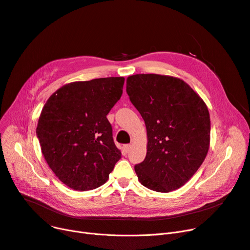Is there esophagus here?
I'll list each match as a JSON object with an SVG mask.
<instances>
[{
    "instance_id": "1",
    "label": "esophagus",
    "mask_w": 250,
    "mask_h": 250,
    "mask_svg": "<svg viewBox=\"0 0 250 250\" xmlns=\"http://www.w3.org/2000/svg\"><path fill=\"white\" fill-rule=\"evenodd\" d=\"M130 148H131V146H130V145H125V146H123V150H124V152H125V153L129 152Z\"/></svg>"
}]
</instances>
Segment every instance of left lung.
Returning <instances> with one entry per match:
<instances>
[{
  "label": "left lung",
  "instance_id": "left-lung-1",
  "mask_svg": "<svg viewBox=\"0 0 250 250\" xmlns=\"http://www.w3.org/2000/svg\"><path fill=\"white\" fill-rule=\"evenodd\" d=\"M126 91L146 127V157L134 167L138 181L158 192L182 187L209 148L206 103L185 81L167 75H131Z\"/></svg>",
  "mask_w": 250,
  "mask_h": 250
}]
</instances>
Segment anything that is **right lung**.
Returning <instances> with one entry per match:
<instances>
[{"label": "right lung", "instance_id": "add662e5", "mask_svg": "<svg viewBox=\"0 0 250 250\" xmlns=\"http://www.w3.org/2000/svg\"><path fill=\"white\" fill-rule=\"evenodd\" d=\"M124 80L71 82L44 104L37 135L49 167L68 187L86 191L102 186L121 159L106 115L120 100Z\"/></svg>", "mask_w": 250, "mask_h": 250}]
</instances>
